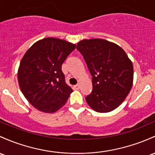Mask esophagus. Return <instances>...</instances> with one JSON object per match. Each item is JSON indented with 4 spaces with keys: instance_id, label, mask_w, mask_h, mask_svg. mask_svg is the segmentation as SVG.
Instances as JSON below:
<instances>
[{
    "instance_id": "1",
    "label": "esophagus",
    "mask_w": 155,
    "mask_h": 155,
    "mask_svg": "<svg viewBox=\"0 0 155 155\" xmlns=\"http://www.w3.org/2000/svg\"><path fill=\"white\" fill-rule=\"evenodd\" d=\"M79 88H80L79 84H76V85H74V87H73V89L74 90H79Z\"/></svg>"
}]
</instances>
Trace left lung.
Masks as SVG:
<instances>
[{"label":"left lung","mask_w":155,"mask_h":155,"mask_svg":"<svg viewBox=\"0 0 155 155\" xmlns=\"http://www.w3.org/2000/svg\"><path fill=\"white\" fill-rule=\"evenodd\" d=\"M76 48L92 76L93 91L87 103L98 113L116 109L128 96L133 83V65L119 45L103 39L83 40Z\"/></svg>","instance_id":"left-lung-1"}]
</instances>
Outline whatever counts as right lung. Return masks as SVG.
Masks as SVG:
<instances>
[{
    "label": "right lung",
    "mask_w": 155,
    "mask_h": 155,
    "mask_svg": "<svg viewBox=\"0 0 155 155\" xmlns=\"http://www.w3.org/2000/svg\"><path fill=\"white\" fill-rule=\"evenodd\" d=\"M76 45L48 37L35 42L24 54L18 71L19 86L32 106L46 113L57 112L73 92L64 81L62 64Z\"/></svg>",
    "instance_id": "1"
}]
</instances>
